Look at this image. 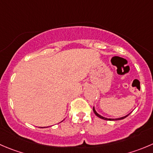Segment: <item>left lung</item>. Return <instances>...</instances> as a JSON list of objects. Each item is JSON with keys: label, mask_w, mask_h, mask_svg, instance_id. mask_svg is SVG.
<instances>
[{"label": "left lung", "mask_w": 153, "mask_h": 153, "mask_svg": "<svg viewBox=\"0 0 153 153\" xmlns=\"http://www.w3.org/2000/svg\"><path fill=\"white\" fill-rule=\"evenodd\" d=\"M93 110H94V113H95V115H96L97 116H98V117H99V118H102V119H104V120H108V121H115V120H121V119H124V118H126L127 116H128V115H129V114H128V115H125V116L122 117V118H115V119H114V118H105V117L101 116L100 115H99V114H98L97 112L96 111H95V109H94V108H93Z\"/></svg>", "instance_id": "1"}]
</instances>
